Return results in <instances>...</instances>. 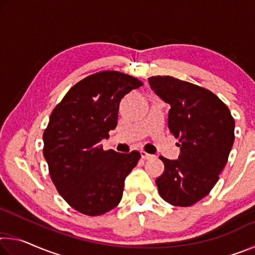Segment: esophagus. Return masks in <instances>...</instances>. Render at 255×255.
<instances>
[{"instance_id": "obj_1", "label": "esophagus", "mask_w": 255, "mask_h": 255, "mask_svg": "<svg viewBox=\"0 0 255 255\" xmlns=\"http://www.w3.org/2000/svg\"><path fill=\"white\" fill-rule=\"evenodd\" d=\"M140 156H141V158H144V159H149V158L154 157L152 154L146 153V152H144V150H140Z\"/></svg>"}]
</instances>
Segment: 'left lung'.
I'll return each instance as SVG.
<instances>
[{"label": "left lung", "mask_w": 255, "mask_h": 255, "mask_svg": "<svg viewBox=\"0 0 255 255\" xmlns=\"http://www.w3.org/2000/svg\"><path fill=\"white\" fill-rule=\"evenodd\" d=\"M148 83L171 106L167 126L180 141L178 159L159 156L164 172L156 179L158 193L173 206H191L218 181L234 144L235 122L209 90L172 76L149 77Z\"/></svg>", "instance_id": "8db88e82"}]
</instances>
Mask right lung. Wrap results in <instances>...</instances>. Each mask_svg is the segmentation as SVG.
<instances>
[{
  "mask_svg": "<svg viewBox=\"0 0 255 255\" xmlns=\"http://www.w3.org/2000/svg\"><path fill=\"white\" fill-rule=\"evenodd\" d=\"M141 85L124 73L99 72L73 86L51 112L44 156L59 195L82 214L102 215L122 200L140 154L103 150L100 143L117 127L122 99Z\"/></svg>",
  "mask_w": 255,
  "mask_h": 255,
  "instance_id": "obj_1",
  "label": "right lung"
}]
</instances>
